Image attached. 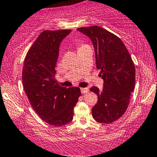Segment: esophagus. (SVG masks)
Segmentation results:
<instances>
[{"label":"esophagus","mask_w":157,"mask_h":157,"mask_svg":"<svg viewBox=\"0 0 157 157\" xmlns=\"http://www.w3.org/2000/svg\"><path fill=\"white\" fill-rule=\"evenodd\" d=\"M81 92H82V94H85V93L89 92V88H88V87L81 88Z\"/></svg>","instance_id":"1"}]
</instances>
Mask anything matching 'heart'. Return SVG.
<instances>
[{
	"label": "heart",
	"instance_id": "b5f03b06",
	"mask_svg": "<svg viewBox=\"0 0 157 157\" xmlns=\"http://www.w3.org/2000/svg\"><path fill=\"white\" fill-rule=\"evenodd\" d=\"M86 46H87V44H78V49L82 48V47H86Z\"/></svg>",
	"mask_w": 157,
	"mask_h": 157
}]
</instances>
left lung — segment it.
Wrapping results in <instances>:
<instances>
[{
  "mask_svg": "<svg viewBox=\"0 0 157 157\" xmlns=\"http://www.w3.org/2000/svg\"><path fill=\"white\" fill-rule=\"evenodd\" d=\"M78 31L92 40L96 54V64L101 70L104 88L90 90L98 96L92 108L93 119L99 123H112L128 109L135 86V67L131 56L119 37L98 26L81 27Z\"/></svg>",
  "mask_w": 157,
  "mask_h": 157,
  "instance_id": "left-lung-1",
  "label": "left lung"
}]
</instances>
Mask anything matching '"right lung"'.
I'll list each match as a JSON object with an SVG mask.
<instances>
[{
  "mask_svg": "<svg viewBox=\"0 0 157 157\" xmlns=\"http://www.w3.org/2000/svg\"><path fill=\"white\" fill-rule=\"evenodd\" d=\"M70 32H42L26 53L23 67V86L32 107L52 126L73 120V109L81 96L80 88L61 87L55 78L60 44Z\"/></svg>",
  "mask_w": 157,
  "mask_h": 157,
  "instance_id": "obj_1",
  "label": "right lung"
}]
</instances>
